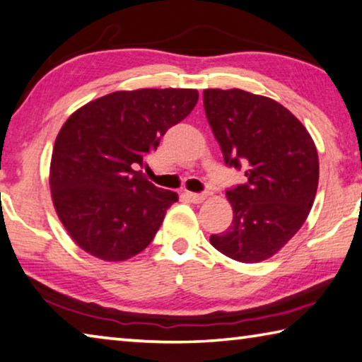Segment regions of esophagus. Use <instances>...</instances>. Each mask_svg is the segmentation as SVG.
Wrapping results in <instances>:
<instances>
[{"label":"esophagus","instance_id":"1","mask_svg":"<svg viewBox=\"0 0 362 362\" xmlns=\"http://www.w3.org/2000/svg\"><path fill=\"white\" fill-rule=\"evenodd\" d=\"M186 197L192 202V204H202L206 197L208 194L206 192H202V194H195V192H186Z\"/></svg>","mask_w":362,"mask_h":362}]
</instances>
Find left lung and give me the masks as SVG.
Wrapping results in <instances>:
<instances>
[{
	"label": "left lung",
	"instance_id": "obj_1",
	"mask_svg": "<svg viewBox=\"0 0 362 362\" xmlns=\"http://www.w3.org/2000/svg\"><path fill=\"white\" fill-rule=\"evenodd\" d=\"M204 106L227 167L246 182L227 191L229 229L210 243L255 264L280 251L305 223L318 189V152L305 127L278 101L240 88H206Z\"/></svg>",
	"mask_w": 362,
	"mask_h": 362
}]
</instances>
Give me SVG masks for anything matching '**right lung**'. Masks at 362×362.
<instances>
[{
	"mask_svg": "<svg viewBox=\"0 0 362 362\" xmlns=\"http://www.w3.org/2000/svg\"><path fill=\"white\" fill-rule=\"evenodd\" d=\"M197 100L195 88L120 90L68 117L54 144L49 185L59 219L81 250L120 262L152 242L177 194L133 167Z\"/></svg>",
	"mask_w": 362,
	"mask_h": 362,
	"instance_id": "add662e5",
	"label": "right lung"
}]
</instances>
